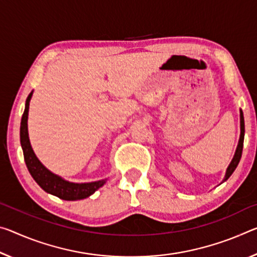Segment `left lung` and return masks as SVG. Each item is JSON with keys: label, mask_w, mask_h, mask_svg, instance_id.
I'll return each mask as SVG.
<instances>
[{"label": "left lung", "mask_w": 257, "mask_h": 257, "mask_svg": "<svg viewBox=\"0 0 257 257\" xmlns=\"http://www.w3.org/2000/svg\"><path fill=\"white\" fill-rule=\"evenodd\" d=\"M240 113V137H239V142L237 145V149H235L234 156L232 158V160L230 162V165L227 166L226 172H225V176L223 178V182H225L227 178H229L233 172L237 168V166L239 164L240 159H241V154H242V148H243V138H245V120H243V113L241 109H239Z\"/></svg>", "instance_id": "8db88e82"}]
</instances>
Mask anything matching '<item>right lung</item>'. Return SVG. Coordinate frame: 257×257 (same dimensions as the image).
I'll use <instances>...</instances> for the list:
<instances>
[{"instance_id":"obj_1","label":"right lung","mask_w":257,"mask_h":257,"mask_svg":"<svg viewBox=\"0 0 257 257\" xmlns=\"http://www.w3.org/2000/svg\"><path fill=\"white\" fill-rule=\"evenodd\" d=\"M32 96H33V91L27 97L25 111H24L22 122H20V144H22L24 159H25L28 172L34 178V181L47 193L56 195V197L63 199V200L75 201L90 197L91 194L95 193L99 187L106 183L107 178L89 183H74L66 181L63 177H60L59 175L50 172L36 157L33 149H32L30 137H28L27 125L28 111H30V101Z\"/></svg>"}]
</instances>
